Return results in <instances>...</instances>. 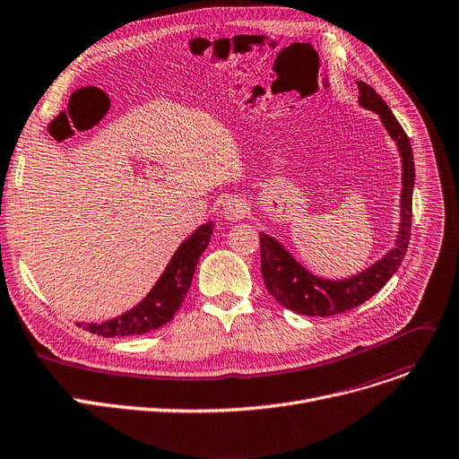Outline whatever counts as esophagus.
Listing matches in <instances>:
<instances>
[{
	"label": "esophagus",
	"mask_w": 459,
	"mask_h": 459,
	"mask_svg": "<svg viewBox=\"0 0 459 459\" xmlns=\"http://www.w3.org/2000/svg\"><path fill=\"white\" fill-rule=\"evenodd\" d=\"M223 216L229 220V221H239L247 216V203L239 199V197H234V199H229L223 206Z\"/></svg>",
	"instance_id": "esophagus-1"
}]
</instances>
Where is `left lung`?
Here are the masks:
<instances>
[{
	"label": "left lung",
	"instance_id": "1",
	"mask_svg": "<svg viewBox=\"0 0 459 459\" xmlns=\"http://www.w3.org/2000/svg\"><path fill=\"white\" fill-rule=\"evenodd\" d=\"M359 105L380 116L389 136L396 142L403 157V194H401V225L394 247L375 265L345 281H325L304 269L281 243L260 232L262 277L267 291L284 308L302 316H335L352 310L375 293H378L406 256L411 236V201L415 164L410 138L393 116L385 101L363 81H358Z\"/></svg>",
	"mask_w": 459,
	"mask_h": 459
}]
</instances>
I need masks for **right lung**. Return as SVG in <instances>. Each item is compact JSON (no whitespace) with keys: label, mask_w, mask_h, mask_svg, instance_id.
Wrapping results in <instances>:
<instances>
[{"label":"right lung","mask_w":459,"mask_h":459,"mask_svg":"<svg viewBox=\"0 0 459 459\" xmlns=\"http://www.w3.org/2000/svg\"><path fill=\"white\" fill-rule=\"evenodd\" d=\"M212 230V223L201 225L188 239L180 243V247L169 260L162 277L133 310L101 325H77L91 333L103 335V338H116V335H140L169 323L175 312L180 308V304L185 302L199 256L208 246Z\"/></svg>","instance_id":"add662e5"}]
</instances>
